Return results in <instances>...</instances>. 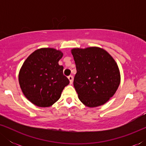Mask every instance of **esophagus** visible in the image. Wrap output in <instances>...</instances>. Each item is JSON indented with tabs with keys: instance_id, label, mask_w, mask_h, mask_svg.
Masks as SVG:
<instances>
[{
	"instance_id": "34e87169",
	"label": "esophagus",
	"mask_w": 146,
	"mask_h": 146,
	"mask_svg": "<svg viewBox=\"0 0 146 146\" xmlns=\"http://www.w3.org/2000/svg\"><path fill=\"white\" fill-rule=\"evenodd\" d=\"M68 78L69 81H70V84H72V82H73V76H69L68 77Z\"/></svg>"
}]
</instances>
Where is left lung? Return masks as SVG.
<instances>
[{
    "label": "left lung",
    "mask_w": 146,
    "mask_h": 146,
    "mask_svg": "<svg viewBox=\"0 0 146 146\" xmlns=\"http://www.w3.org/2000/svg\"><path fill=\"white\" fill-rule=\"evenodd\" d=\"M71 52L77 71L74 86L80 100L90 108L103 105L113 96L120 83L116 62L98 47L74 48Z\"/></svg>",
    "instance_id": "8db88e82"
}]
</instances>
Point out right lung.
I'll return each instance as SVG.
<instances>
[{
  "mask_svg": "<svg viewBox=\"0 0 146 146\" xmlns=\"http://www.w3.org/2000/svg\"><path fill=\"white\" fill-rule=\"evenodd\" d=\"M63 53L50 48L38 49L24 62L19 72L21 88L26 98L38 107H49L58 100L70 81L58 64Z\"/></svg>",
  "mask_w": 146,
  "mask_h": 146,
  "instance_id": "add662e5",
  "label": "right lung"
}]
</instances>
